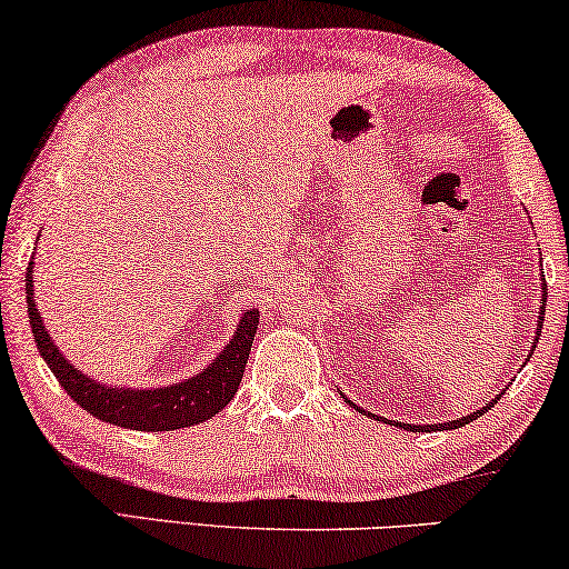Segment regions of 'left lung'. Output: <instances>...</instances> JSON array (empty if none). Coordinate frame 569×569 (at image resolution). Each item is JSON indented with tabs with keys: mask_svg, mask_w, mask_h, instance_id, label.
<instances>
[{
	"mask_svg": "<svg viewBox=\"0 0 569 569\" xmlns=\"http://www.w3.org/2000/svg\"><path fill=\"white\" fill-rule=\"evenodd\" d=\"M543 310H547V282H543V295H541V316H539V326H536V337H541V326H543ZM536 345H539V339H533V349H536ZM505 391H500L495 396L492 401L487 403V407H481V409H477L473 411V415H469V417H461V419H453V422H442V425H432V427H422V430H435V427H440V430H456V427H463V425H469V422H473V419L477 417H481L485 415V411L489 409V407H495L497 401H500V396H502ZM355 407V403H352ZM362 411V409H360ZM399 427H407V430H415V425H401V422H396Z\"/></svg>",
	"mask_w": 569,
	"mask_h": 569,
	"instance_id": "8db88e82",
	"label": "left lung"
}]
</instances>
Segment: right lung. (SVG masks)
<instances>
[{"mask_svg":"<svg viewBox=\"0 0 569 569\" xmlns=\"http://www.w3.org/2000/svg\"><path fill=\"white\" fill-rule=\"evenodd\" d=\"M26 300L38 352L57 376L61 388L96 419L144 432L181 430V427L212 419L217 411L228 407L238 391L240 378H243L256 329H259V310H246L230 345L214 357L207 370L197 372L183 383L166 388H113L77 370L51 341L41 310L36 308L33 300V259H30L26 271Z\"/></svg>","mask_w":569,"mask_h":569,"instance_id":"add662e5","label":"right lung"}]
</instances>
